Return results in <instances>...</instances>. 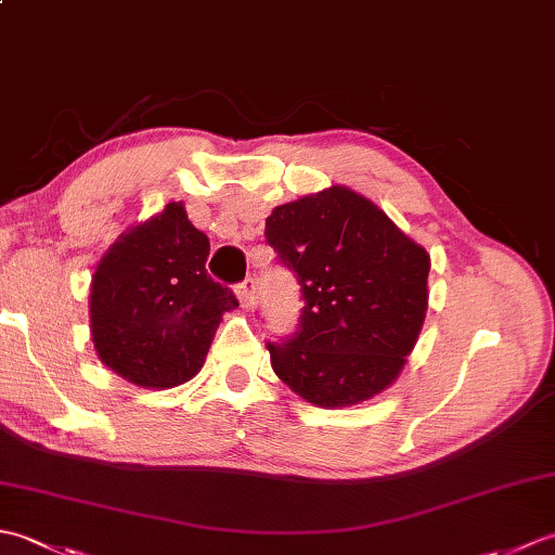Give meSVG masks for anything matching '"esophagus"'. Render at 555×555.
Listing matches in <instances>:
<instances>
[{
    "mask_svg": "<svg viewBox=\"0 0 555 555\" xmlns=\"http://www.w3.org/2000/svg\"><path fill=\"white\" fill-rule=\"evenodd\" d=\"M235 296H238L243 310H253L255 308V279H245L243 284L235 288Z\"/></svg>",
    "mask_w": 555,
    "mask_h": 555,
    "instance_id": "esophagus-1",
    "label": "esophagus"
}]
</instances>
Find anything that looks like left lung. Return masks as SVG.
Wrapping results in <instances>:
<instances>
[{
    "label": "left lung",
    "mask_w": 555,
    "mask_h": 555,
    "mask_svg": "<svg viewBox=\"0 0 555 555\" xmlns=\"http://www.w3.org/2000/svg\"><path fill=\"white\" fill-rule=\"evenodd\" d=\"M264 233L296 271L305 300L300 332L267 344L279 379L326 410L386 391L427 320L431 259L424 245L348 185L274 207Z\"/></svg>",
    "instance_id": "left-lung-1"
}]
</instances>
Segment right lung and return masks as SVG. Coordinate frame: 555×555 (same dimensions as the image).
Segmentation results:
<instances>
[{
    "label": "right lung",
    "mask_w": 555,
    "mask_h": 555,
    "mask_svg": "<svg viewBox=\"0 0 555 555\" xmlns=\"http://www.w3.org/2000/svg\"><path fill=\"white\" fill-rule=\"evenodd\" d=\"M209 238L169 203L128 227L90 281V340L104 367L140 388L191 382L203 370L223 312L238 308L207 276Z\"/></svg>",
    "instance_id": "add662e5"
}]
</instances>
